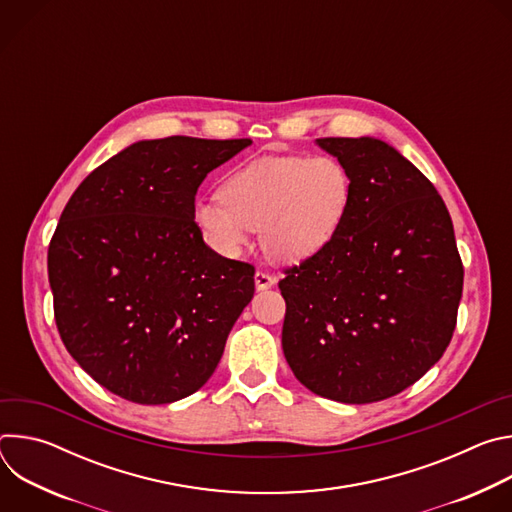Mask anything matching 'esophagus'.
<instances>
[{
    "label": "esophagus",
    "instance_id": "34e87169",
    "mask_svg": "<svg viewBox=\"0 0 512 512\" xmlns=\"http://www.w3.org/2000/svg\"><path fill=\"white\" fill-rule=\"evenodd\" d=\"M277 283V277L275 275H269L267 271H257L255 273V287L261 291V289H269Z\"/></svg>",
    "mask_w": 512,
    "mask_h": 512
}]
</instances>
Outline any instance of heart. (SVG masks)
<instances>
[{"label":"heart","mask_w":512,"mask_h":512,"mask_svg":"<svg viewBox=\"0 0 512 512\" xmlns=\"http://www.w3.org/2000/svg\"><path fill=\"white\" fill-rule=\"evenodd\" d=\"M350 194V176L332 156L261 158L229 174L218 198L196 200L192 218L218 255L239 257L261 229L273 261L302 263L336 239Z\"/></svg>","instance_id":"1"}]
</instances>
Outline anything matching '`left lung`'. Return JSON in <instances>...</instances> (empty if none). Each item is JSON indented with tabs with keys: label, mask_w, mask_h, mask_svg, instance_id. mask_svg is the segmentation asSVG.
<instances>
[{
	"label": "left lung",
	"mask_w": 512,
	"mask_h": 512,
	"mask_svg": "<svg viewBox=\"0 0 512 512\" xmlns=\"http://www.w3.org/2000/svg\"><path fill=\"white\" fill-rule=\"evenodd\" d=\"M350 176L336 239L279 281L281 346L312 393L373 403L419 381L446 352L464 267L435 186L379 137H326Z\"/></svg>",
	"instance_id": "obj_1"
}]
</instances>
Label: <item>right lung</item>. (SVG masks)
I'll use <instances>...</instances> for the list:
<instances>
[{"mask_svg": "<svg viewBox=\"0 0 512 512\" xmlns=\"http://www.w3.org/2000/svg\"><path fill=\"white\" fill-rule=\"evenodd\" d=\"M251 139H141L70 196L48 247L60 338L107 391L141 405L196 393L255 294V269L194 225L202 180Z\"/></svg>", "mask_w": 512, "mask_h": 512, "instance_id": "right-lung-1", "label": "right lung"}]
</instances>
